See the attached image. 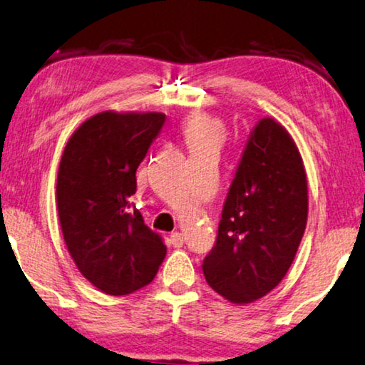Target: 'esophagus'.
<instances>
[{
  "mask_svg": "<svg viewBox=\"0 0 365 365\" xmlns=\"http://www.w3.org/2000/svg\"><path fill=\"white\" fill-rule=\"evenodd\" d=\"M182 244H184L182 234H179V232H173V234L170 235V245L178 248V247H182Z\"/></svg>",
  "mask_w": 365,
  "mask_h": 365,
  "instance_id": "34e87169",
  "label": "esophagus"
}]
</instances>
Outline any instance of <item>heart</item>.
<instances>
[{"instance_id":"b5f03b06","label":"heart","mask_w":365,"mask_h":365,"mask_svg":"<svg viewBox=\"0 0 365 365\" xmlns=\"http://www.w3.org/2000/svg\"><path fill=\"white\" fill-rule=\"evenodd\" d=\"M182 133L191 150L219 151L225 140V125L219 117L205 112H194L184 120Z\"/></svg>"}]
</instances>
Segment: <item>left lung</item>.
<instances>
[{
    "instance_id": "obj_1",
    "label": "left lung",
    "mask_w": 365,
    "mask_h": 365,
    "mask_svg": "<svg viewBox=\"0 0 365 365\" xmlns=\"http://www.w3.org/2000/svg\"><path fill=\"white\" fill-rule=\"evenodd\" d=\"M308 220V181L292 135L274 118L250 133L227 194L205 282L247 304L270 293L292 267Z\"/></svg>"
}]
</instances>
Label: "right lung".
<instances>
[{
	"instance_id": "obj_1",
	"label": "right lung",
	"mask_w": 365,
	"mask_h": 365,
	"mask_svg": "<svg viewBox=\"0 0 365 365\" xmlns=\"http://www.w3.org/2000/svg\"><path fill=\"white\" fill-rule=\"evenodd\" d=\"M165 121V113L108 110L83 121L62 153L56 192L67 250L113 297L151 283L166 257L161 235L130 204L136 170Z\"/></svg>"
}]
</instances>
